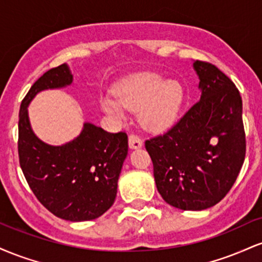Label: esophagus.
<instances>
[{
    "mask_svg": "<svg viewBox=\"0 0 262 262\" xmlns=\"http://www.w3.org/2000/svg\"><path fill=\"white\" fill-rule=\"evenodd\" d=\"M143 146V140L138 137L137 134L129 135V148L130 149H139Z\"/></svg>",
    "mask_w": 262,
    "mask_h": 262,
    "instance_id": "obj_1",
    "label": "esophagus"
}]
</instances>
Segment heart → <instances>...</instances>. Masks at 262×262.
<instances>
[{
	"label": "heart",
	"instance_id": "1",
	"mask_svg": "<svg viewBox=\"0 0 262 262\" xmlns=\"http://www.w3.org/2000/svg\"><path fill=\"white\" fill-rule=\"evenodd\" d=\"M183 90L176 80H166L149 73L130 77L117 89V101L103 98L106 112L123 116L122 107L139 112L140 121L149 129H161L173 122L181 107Z\"/></svg>",
	"mask_w": 262,
	"mask_h": 262
}]
</instances>
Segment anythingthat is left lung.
Segmentation results:
<instances>
[{"mask_svg": "<svg viewBox=\"0 0 262 262\" xmlns=\"http://www.w3.org/2000/svg\"><path fill=\"white\" fill-rule=\"evenodd\" d=\"M201 98L165 134L145 141L159 193L170 206L203 210L221 202L245 159L243 101L217 66L196 60Z\"/></svg>", "mask_w": 262, "mask_h": 262, "instance_id": "8db88e82", "label": "left lung"}]
</instances>
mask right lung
Listing matches in <instances>:
<instances>
[{
    "mask_svg": "<svg viewBox=\"0 0 262 262\" xmlns=\"http://www.w3.org/2000/svg\"><path fill=\"white\" fill-rule=\"evenodd\" d=\"M71 83L70 69L62 64L31 87L19 110L18 155L29 187L45 208L65 221L85 222L101 217L114 203L128 137L86 122L79 137L62 145L39 139L29 122V103L40 91Z\"/></svg>",
    "mask_w": 262,
    "mask_h": 262,
    "instance_id": "add662e5",
    "label": "right lung"
}]
</instances>
